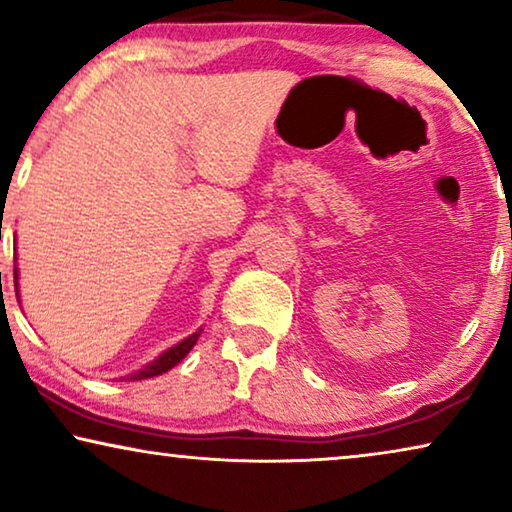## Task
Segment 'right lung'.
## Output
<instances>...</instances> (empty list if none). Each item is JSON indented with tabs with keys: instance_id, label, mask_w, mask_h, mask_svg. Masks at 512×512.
I'll return each mask as SVG.
<instances>
[{
	"instance_id": "1",
	"label": "right lung",
	"mask_w": 512,
	"mask_h": 512,
	"mask_svg": "<svg viewBox=\"0 0 512 512\" xmlns=\"http://www.w3.org/2000/svg\"><path fill=\"white\" fill-rule=\"evenodd\" d=\"M13 279H16V296H18V268H13ZM202 333V328H198L193 335H188V338H184L181 342H177V345L165 349L163 354L156 356V359L146 363V366H142L139 370H135V373L128 375V380H146V377H156V375H163L167 373V370L177 366V363L184 359V356L191 352L195 342H198Z\"/></svg>"
}]
</instances>
